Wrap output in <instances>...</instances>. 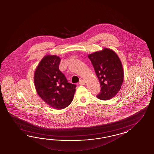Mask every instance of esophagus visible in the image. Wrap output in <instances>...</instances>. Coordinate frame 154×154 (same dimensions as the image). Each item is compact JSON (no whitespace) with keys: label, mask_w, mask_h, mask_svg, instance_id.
<instances>
[{"label":"esophagus","mask_w":154,"mask_h":154,"mask_svg":"<svg viewBox=\"0 0 154 154\" xmlns=\"http://www.w3.org/2000/svg\"><path fill=\"white\" fill-rule=\"evenodd\" d=\"M79 84L81 85H84L85 84V81H84V79H81L79 81Z\"/></svg>","instance_id":"34e87169"}]
</instances>
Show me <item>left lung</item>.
<instances>
[{
	"label": "left lung",
	"instance_id": "1",
	"mask_svg": "<svg viewBox=\"0 0 154 154\" xmlns=\"http://www.w3.org/2000/svg\"><path fill=\"white\" fill-rule=\"evenodd\" d=\"M88 57L101 86L97 98L106 100L114 97L121 89L124 75L121 60L116 53L104 48L102 51L89 54Z\"/></svg>",
	"mask_w": 154,
	"mask_h": 154
}]
</instances>
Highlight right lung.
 <instances>
[{
    "label": "right lung",
    "mask_w": 154,
    "mask_h": 154,
    "mask_svg": "<svg viewBox=\"0 0 154 154\" xmlns=\"http://www.w3.org/2000/svg\"><path fill=\"white\" fill-rule=\"evenodd\" d=\"M60 58L47 55L43 57L35 70L34 82L38 95L50 107L62 109L70 104L76 85L69 83L59 70Z\"/></svg>",
    "instance_id": "add662e5"
}]
</instances>
